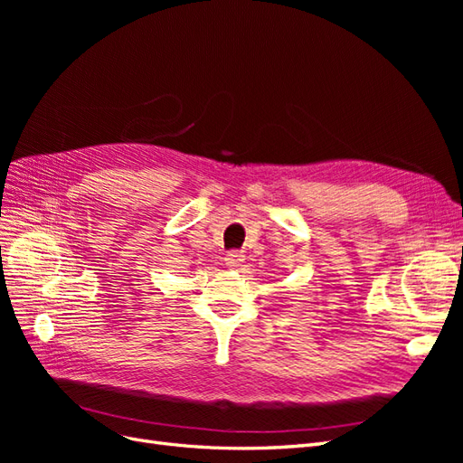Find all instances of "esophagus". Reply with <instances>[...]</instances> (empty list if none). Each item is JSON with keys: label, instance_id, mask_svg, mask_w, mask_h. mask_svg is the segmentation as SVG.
<instances>
[{"label": "esophagus", "instance_id": "esophagus-1", "mask_svg": "<svg viewBox=\"0 0 463 463\" xmlns=\"http://www.w3.org/2000/svg\"><path fill=\"white\" fill-rule=\"evenodd\" d=\"M243 260H245V255L241 253V250H230V253L226 255V264L232 266V269H235V266H241Z\"/></svg>", "mask_w": 463, "mask_h": 463}]
</instances>
